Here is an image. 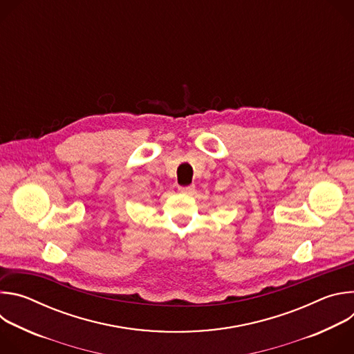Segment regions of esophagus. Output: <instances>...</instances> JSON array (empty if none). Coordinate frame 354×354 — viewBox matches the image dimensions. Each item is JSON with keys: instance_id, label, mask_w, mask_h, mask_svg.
Listing matches in <instances>:
<instances>
[{"instance_id": "1", "label": "esophagus", "mask_w": 354, "mask_h": 354, "mask_svg": "<svg viewBox=\"0 0 354 354\" xmlns=\"http://www.w3.org/2000/svg\"><path fill=\"white\" fill-rule=\"evenodd\" d=\"M179 189V192L180 193H185V194H193V192H194V185H189V186H179L178 187Z\"/></svg>"}]
</instances>
